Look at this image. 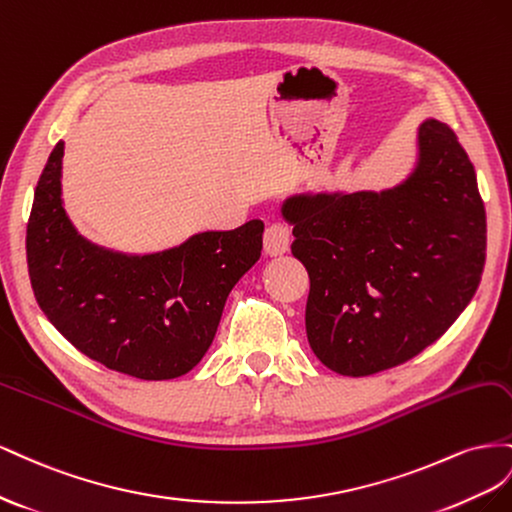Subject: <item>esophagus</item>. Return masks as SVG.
Masks as SVG:
<instances>
[{
	"label": "esophagus",
	"mask_w": 512,
	"mask_h": 512,
	"mask_svg": "<svg viewBox=\"0 0 512 512\" xmlns=\"http://www.w3.org/2000/svg\"><path fill=\"white\" fill-rule=\"evenodd\" d=\"M289 242H291V231L285 223L274 221V223L268 225V229L264 233V251L268 255L274 257V255L287 253Z\"/></svg>",
	"instance_id": "obj_1"
}]
</instances>
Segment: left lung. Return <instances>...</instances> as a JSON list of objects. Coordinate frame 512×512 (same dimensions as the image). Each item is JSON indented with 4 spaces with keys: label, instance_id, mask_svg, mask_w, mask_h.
Masks as SVG:
<instances>
[{
    "label": "left lung",
    "instance_id": "obj_1",
    "mask_svg": "<svg viewBox=\"0 0 512 512\" xmlns=\"http://www.w3.org/2000/svg\"><path fill=\"white\" fill-rule=\"evenodd\" d=\"M291 253L311 279L306 337L349 377L403 364L455 324L485 268L487 216L457 135L427 120L418 160L382 193L294 195Z\"/></svg>",
    "mask_w": 512,
    "mask_h": 512
}]
</instances>
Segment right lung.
<instances>
[{"label":"right lung","instance_id":"add662e5","mask_svg":"<svg viewBox=\"0 0 512 512\" xmlns=\"http://www.w3.org/2000/svg\"><path fill=\"white\" fill-rule=\"evenodd\" d=\"M62 158L64 141L42 169L25 238L42 313L111 371L139 379L188 373L210 349L229 291L259 259L264 223L203 231L163 253H113L68 221Z\"/></svg>","mask_w":512,"mask_h":512}]
</instances>
